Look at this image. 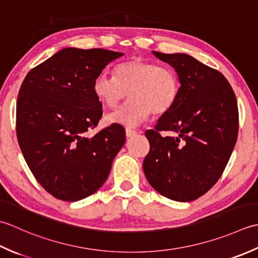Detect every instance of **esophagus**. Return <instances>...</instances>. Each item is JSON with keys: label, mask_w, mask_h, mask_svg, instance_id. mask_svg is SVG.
Masks as SVG:
<instances>
[{"label": "esophagus", "mask_w": 258, "mask_h": 258, "mask_svg": "<svg viewBox=\"0 0 258 258\" xmlns=\"http://www.w3.org/2000/svg\"><path fill=\"white\" fill-rule=\"evenodd\" d=\"M137 135V130L131 129V128H125V136L127 137H133Z\"/></svg>", "instance_id": "34e87169"}]
</instances>
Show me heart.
<instances>
[{
	"label": "heart",
	"mask_w": 258,
	"mask_h": 258,
	"mask_svg": "<svg viewBox=\"0 0 258 258\" xmlns=\"http://www.w3.org/2000/svg\"><path fill=\"white\" fill-rule=\"evenodd\" d=\"M113 73L114 77L100 73L92 85L94 97L108 109L117 107L128 92L129 101L107 117L110 123L135 127L151 113L170 111L179 96V78L171 67L135 57L120 63Z\"/></svg>",
	"instance_id": "1"
}]
</instances>
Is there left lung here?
I'll list each match as a JSON object with an SVG mask.
<instances>
[{
    "label": "left lung",
    "mask_w": 258,
    "mask_h": 258,
    "mask_svg": "<svg viewBox=\"0 0 258 258\" xmlns=\"http://www.w3.org/2000/svg\"><path fill=\"white\" fill-rule=\"evenodd\" d=\"M177 71L179 96L154 130L144 171L151 187L172 201L191 202L223 175L238 135L235 93L222 73L183 53L152 51ZM170 131L172 136H161Z\"/></svg>",
    "instance_id": "left-lung-1"
}]
</instances>
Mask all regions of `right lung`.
Wrapping results in <instances>:
<instances>
[{
  "label": "right lung",
  "instance_id": "right-lung-1",
  "mask_svg": "<svg viewBox=\"0 0 258 258\" xmlns=\"http://www.w3.org/2000/svg\"><path fill=\"white\" fill-rule=\"evenodd\" d=\"M123 53L103 49L67 48L33 68L17 102V136L36 181L52 196L77 202L107 180L125 141L122 125L112 123L91 138L102 104L93 80Z\"/></svg>",
  "mask_w": 258,
  "mask_h": 258
}]
</instances>
